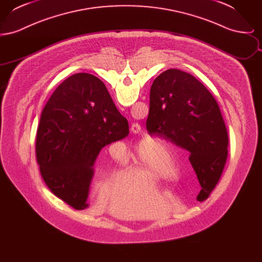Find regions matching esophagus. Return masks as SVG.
<instances>
[{
  "label": "esophagus",
  "mask_w": 262,
  "mask_h": 262,
  "mask_svg": "<svg viewBox=\"0 0 262 262\" xmlns=\"http://www.w3.org/2000/svg\"><path fill=\"white\" fill-rule=\"evenodd\" d=\"M132 132L134 133V134H140L141 133V126L140 125H138V124H134V125H132Z\"/></svg>",
  "instance_id": "esophagus-1"
}]
</instances>
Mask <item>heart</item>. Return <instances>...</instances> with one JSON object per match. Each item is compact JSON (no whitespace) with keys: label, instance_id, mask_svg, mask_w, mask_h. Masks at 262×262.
Returning a JSON list of instances; mask_svg holds the SVG:
<instances>
[{"label":"heart","instance_id":"heart-1","mask_svg":"<svg viewBox=\"0 0 262 262\" xmlns=\"http://www.w3.org/2000/svg\"><path fill=\"white\" fill-rule=\"evenodd\" d=\"M137 165L141 174L149 180L169 176H178L177 167L173 164V152L164 141L147 140L138 148Z\"/></svg>","mask_w":262,"mask_h":262}]
</instances>
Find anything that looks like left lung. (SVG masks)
Returning a JSON list of instances; mask_svg holds the SVG:
<instances>
[{
	"label": "left lung",
	"instance_id": "1",
	"mask_svg": "<svg viewBox=\"0 0 262 262\" xmlns=\"http://www.w3.org/2000/svg\"><path fill=\"white\" fill-rule=\"evenodd\" d=\"M146 129L187 150L201 189L209 198L220 181L228 157L229 137L223 116L209 90L194 76L171 69L153 81Z\"/></svg>",
	"mask_w": 262,
	"mask_h": 262
}]
</instances>
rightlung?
Returning a JSON list of instances; mask_svg holds the SVG:
<instances>
[{"instance_id":"1","label":"right lung","mask_w":262,"mask_h":262,"mask_svg":"<svg viewBox=\"0 0 262 262\" xmlns=\"http://www.w3.org/2000/svg\"><path fill=\"white\" fill-rule=\"evenodd\" d=\"M128 133L98 77L80 73L63 80L41 113L36 137L40 174L51 192L76 210L86 208L100 150Z\"/></svg>"}]
</instances>
